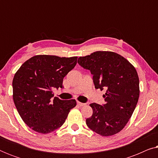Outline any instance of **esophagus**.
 <instances>
[{
    "mask_svg": "<svg viewBox=\"0 0 158 158\" xmlns=\"http://www.w3.org/2000/svg\"><path fill=\"white\" fill-rule=\"evenodd\" d=\"M77 106H83L85 105V103H81V102H79V101H77Z\"/></svg>",
    "mask_w": 158,
    "mask_h": 158,
    "instance_id": "1",
    "label": "esophagus"
}]
</instances>
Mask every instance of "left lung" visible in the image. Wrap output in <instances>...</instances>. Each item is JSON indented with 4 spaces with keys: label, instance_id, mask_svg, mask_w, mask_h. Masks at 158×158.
I'll use <instances>...</instances> for the list:
<instances>
[{
    "label": "left lung",
    "instance_id": "1",
    "mask_svg": "<svg viewBox=\"0 0 158 158\" xmlns=\"http://www.w3.org/2000/svg\"><path fill=\"white\" fill-rule=\"evenodd\" d=\"M77 63L93 75L95 88L105 89V103L90 104L93 114L86 124L101 136L119 132L131 118L139 96V77L128 60L113 52L98 51L78 58Z\"/></svg>",
    "mask_w": 158,
    "mask_h": 158
}]
</instances>
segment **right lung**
<instances>
[{"label":"right lung","instance_id":"1","mask_svg":"<svg viewBox=\"0 0 158 158\" xmlns=\"http://www.w3.org/2000/svg\"><path fill=\"white\" fill-rule=\"evenodd\" d=\"M77 57L36 55L20 67L13 79V98L25 124L39 133L47 134L60 128L74 99L60 100L52 90L63 88V78L77 64Z\"/></svg>","mask_w":158,"mask_h":158}]
</instances>
